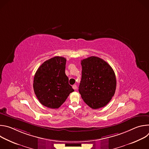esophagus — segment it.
Listing matches in <instances>:
<instances>
[{"instance_id":"1","label":"esophagus","mask_w":149,"mask_h":149,"mask_svg":"<svg viewBox=\"0 0 149 149\" xmlns=\"http://www.w3.org/2000/svg\"><path fill=\"white\" fill-rule=\"evenodd\" d=\"M72 88H73V89H74V90H77V85H74V86H72Z\"/></svg>"}]
</instances>
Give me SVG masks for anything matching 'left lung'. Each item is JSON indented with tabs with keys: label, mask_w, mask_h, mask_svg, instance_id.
I'll return each mask as SVG.
<instances>
[{
	"label": "left lung",
	"mask_w": 149,
	"mask_h": 149,
	"mask_svg": "<svg viewBox=\"0 0 149 149\" xmlns=\"http://www.w3.org/2000/svg\"><path fill=\"white\" fill-rule=\"evenodd\" d=\"M82 77L79 93L84 101L93 109L107 105L116 89L115 73L107 62L97 56L81 61Z\"/></svg>",
	"instance_id": "1"
}]
</instances>
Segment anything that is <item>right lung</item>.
<instances>
[{
	"mask_svg": "<svg viewBox=\"0 0 149 149\" xmlns=\"http://www.w3.org/2000/svg\"><path fill=\"white\" fill-rule=\"evenodd\" d=\"M66 59L55 56L45 61L33 79L35 94L39 102L49 109H58L74 90L66 75Z\"/></svg>",
	"mask_w": 149,
	"mask_h": 149,
	"instance_id": "obj_1",
	"label": "right lung"
}]
</instances>
